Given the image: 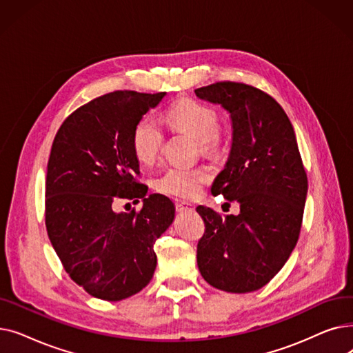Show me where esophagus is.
<instances>
[{
	"label": "esophagus",
	"instance_id": "34e87169",
	"mask_svg": "<svg viewBox=\"0 0 353 353\" xmlns=\"http://www.w3.org/2000/svg\"><path fill=\"white\" fill-rule=\"evenodd\" d=\"M176 210L177 212H188V210H193V206L190 205V203L176 200Z\"/></svg>",
	"mask_w": 353,
	"mask_h": 353
}]
</instances>
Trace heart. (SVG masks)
Here are the masks:
<instances>
[{
  "label": "heart",
  "instance_id": "1",
  "mask_svg": "<svg viewBox=\"0 0 353 353\" xmlns=\"http://www.w3.org/2000/svg\"><path fill=\"white\" fill-rule=\"evenodd\" d=\"M165 121L173 130L199 141L201 152L213 153L219 147V117L216 111L194 100H180L165 113ZM164 134L159 124L150 119H141L132 134V148L143 164L153 163L163 145ZM208 180V173L200 169L173 167L154 180V188L177 199H192L199 194Z\"/></svg>",
  "mask_w": 353,
  "mask_h": 353
}]
</instances>
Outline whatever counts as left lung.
Returning <instances> with one entry per match:
<instances>
[{"instance_id":"left-lung-1","label":"left lung","mask_w":353,"mask_h":353,"mask_svg":"<svg viewBox=\"0 0 353 353\" xmlns=\"http://www.w3.org/2000/svg\"><path fill=\"white\" fill-rule=\"evenodd\" d=\"M194 92L230 114V153L212 194L240 205L237 216L197 206L206 226L197 266L216 289L253 292L273 279L298 243L307 194L298 141L283 108L262 90L223 81Z\"/></svg>"}]
</instances>
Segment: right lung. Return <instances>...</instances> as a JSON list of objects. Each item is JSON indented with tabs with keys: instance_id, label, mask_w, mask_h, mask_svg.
Here are the masks:
<instances>
[{
	"instance_id": "add662e5",
	"label": "right lung",
	"mask_w": 353,
	"mask_h": 353,
	"mask_svg": "<svg viewBox=\"0 0 353 353\" xmlns=\"http://www.w3.org/2000/svg\"><path fill=\"white\" fill-rule=\"evenodd\" d=\"M165 92L114 91L70 114L52 141L46 179V226L71 279L97 299L139 293L157 265L156 240L174 220L173 201L147 196L132 148L136 124ZM116 198H141L140 212L117 214Z\"/></svg>"
}]
</instances>
